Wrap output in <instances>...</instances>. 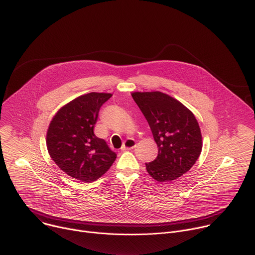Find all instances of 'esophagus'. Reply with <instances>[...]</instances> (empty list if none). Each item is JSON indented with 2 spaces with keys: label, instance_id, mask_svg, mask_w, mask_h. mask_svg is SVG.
I'll list each match as a JSON object with an SVG mask.
<instances>
[{
  "label": "esophagus",
  "instance_id": "obj_1",
  "mask_svg": "<svg viewBox=\"0 0 255 255\" xmlns=\"http://www.w3.org/2000/svg\"><path fill=\"white\" fill-rule=\"evenodd\" d=\"M135 146H136V141H135L134 139L130 138V139H127V140L124 142V144H123L122 147H121V150H122V151L131 150V149H133Z\"/></svg>",
  "mask_w": 255,
  "mask_h": 255
}]
</instances>
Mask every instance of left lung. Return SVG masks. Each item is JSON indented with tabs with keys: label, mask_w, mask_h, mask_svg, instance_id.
Segmentation results:
<instances>
[{
	"label": "left lung",
	"mask_w": 255,
	"mask_h": 255,
	"mask_svg": "<svg viewBox=\"0 0 255 255\" xmlns=\"http://www.w3.org/2000/svg\"><path fill=\"white\" fill-rule=\"evenodd\" d=\"M158 147L156 159L146 163L149 175L159 181L177 179L197 161L202 135L194 114L175 98L159 91L133 92Z\"/></svg>",
	"instance_id": "8db88e82"
}]
</instances>
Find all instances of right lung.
<instances>
[{"mask_svg": "<svg viewBox=\"0 0 255 255\" xmlns=\"http://www.w3.org/2000/svg\"><path fill=\"white\" fill-rule=\"evenodd\" d=\"M111 96L97 92L81 95L61 107L50 122L48 152L62 171L77 180H97L117 157L105 140L94 134L99 110Z\"/></svg>", "mask_w": 255, "mask_h": 255, "instance_id": "obj_1", "label": "right lung"}]
</instances>
